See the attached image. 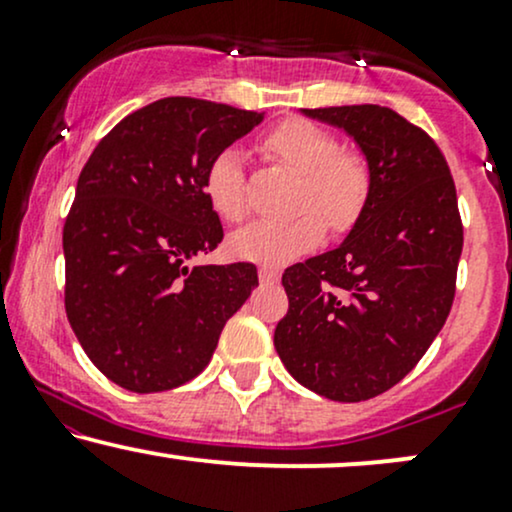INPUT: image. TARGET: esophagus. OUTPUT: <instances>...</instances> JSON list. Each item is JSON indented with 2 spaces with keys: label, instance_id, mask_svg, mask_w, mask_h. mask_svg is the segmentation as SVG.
Returning <instances> with one entry per match:
<instances>
[{
  "label": "esophagus",
  "instance_id": "34e87169",
  "mask_svg": "<svg viewBox=\"0 0 512 512\" xmlns=\"http://www.w3.org/2000/svg\"><path fill=\"white\" fill-rule=\"evenodd\" d=\"M257 274H260V281H267V284H274V281H279V269L267 267V264H262V267L257 269Z\"/></svg>",
  "mask_w": 512,
  "mask_h": 512
}]
</instances>
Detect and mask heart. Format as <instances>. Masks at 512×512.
Instances as JSON below:
<instances>
[{"instance_id":"1","label":"heart","mask_w":512,"mask_h":512,"mask_svg":"<svg viewBox=\"0 0 512 512\" xmlns=\"http://www.w3.org/2000/svg\"><path fill=\"white\" fill-rule=\"evenodd\" d=\"M260 149L272 161L301 175L289 221H255L233 233L228 248L240 260L267 267L296 260L320 245L325 236L322 215L332 231H349L366 209L373 190V170L356 149H344L327 127L305 117H289L262 134ZM204 195L226 221L248 214V178L236 146L216 151L204 170Z\"/></svg>"}]
</instances>
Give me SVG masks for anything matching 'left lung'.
<instances>
[{
	"mask_svg": "<svg viewBox=\"0 0 512 512\" xmlns=\"http://www.w3.org/2000/svg\"><path fill=\"white\" fill-rule=\"evenodd\" d=\"M366 154L373 190L339 248L281 276L289 310L274 346L298 383L363 402L395 387L426 354L455 301L462 219L443 151L383 105L315 108Z\"/></svg>",
	"mask_w": 512,
	"mask_h": 512,
	"instance_id": "1",
	"label": "left lung"
}]
</instances>
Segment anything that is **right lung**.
I'll use <instances>...</instances> for the list:
<instances>
[{"mask_svg":"<svg viewBox=\"0 0 512 512\" xmlns=\"http://www.w3.org/2000/svg\"><path fill=\"white\" fill-rule=\"evenodd\" d=\"M264 113L173 96L134 110L88 156L64 221V310L105 378L132 392L190 383L257 284L252 262L190 267L223 240L204 195L216 151Z\"/></svg>","mask_w":512,"mask_h":512,"instance_id":"right-lung-1","label":"right lung"}]
</instances>
